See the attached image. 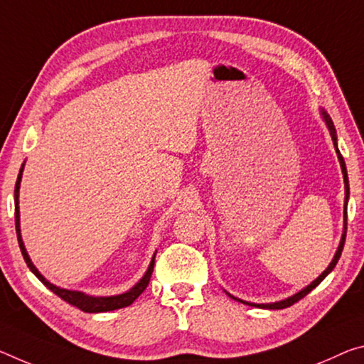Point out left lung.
I'll return each instance as SVG.
<instances>
[{
	"label": "left lung",
	"instance_id": "1",
	"mask_svg": "<svg viewBox=\"0 0 364 364\" xmlns=\"http://www.w3.org/2000/svg\"><path fill=\"white\" fill-rule=\"evenodd\" d=\"M321 114H322V118H324V121H326V124H327V128H328V132H331V137H332V142H333V147H336V152H337V157H338V161H340V166H342V173H343V183H345V205H343V233H342V240H340V245H338V247H337V252H336V256H333V259H332V262L328 264V267L324 270V272H322L319 277H317V279L314 280V282H311V284L306 287V288H303L301 291H298V293H295V295L293 296H290V298H285V299H282V301H275V303H267V304H256V303H250V301H243V299H240V298H235V296H232L230 295V293H227V295L230 296V298H233V299H236V301H241V303H245V304H250V306H256V308H265V309H284V308H288V306H291V304H295L296 301H299V299L301 298H304L308 295V293L311 291V290H314V288L321 284L322 280L326 279V277L332 272L333 270V267H336L337 265V262H338V259H340V256H342V251H343V245H345V238H347V204H348V198H350V186H348V175H347V166H345V160H343V157H342V154H340V151H338V147H337V131H336V126H333V123H332V119H331V117H328V114L324 112V109H321Z\"/></svg>",
	"mask_w": 364,
	"mask_h": 364
}]
</instances>
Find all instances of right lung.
I'll list each match as a JSON object with an SVG mask.
<instances>
[{
	"instance_id": "add662e5",
	"label": "right lung",
	"mask_w": 364,
	"mask_h": 364,
	"mask_svg": "<svg viewBox=\"0 0 364 364\" xmlns=\"http://www.w3.org/2000/svg\"><path fill=\"white\" fill-rule=\"evenodd\" d=\"M22 170H24V164L21 166L19 175H17V181H16V188H14V217H16V233H17V241H19V247L22 256H24V261L27 264V267L32 270L33 274L37 275V279L42 282V284L55 293V295L60 296L61 299H65L66 303L73 304V306L79 308L84 313H107V311H113V309H119V308H126L129 304L134 303V299L141 295V293L146 290L149 285V280H151L152 272H154V264H155V255L152 256V261L149 264L147 272L144 274L142 279L137 282V284L128 290L126 293H121V295H114V296H90L85 295L82 291H73V290H66V288H60L45 279V277L38 272V269L33 265V262L28 257L24 241H22L21 236V215H19V188H21V180H22Z\"/></svg>"
}]
</instances>
